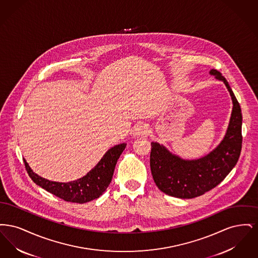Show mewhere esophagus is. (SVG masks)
Here are the masks:
<instances>
[{"mask_svg":"<svg viewBox=\"0 0 258 258\" xmlns=\"http://www.w3.org/2000/svg\"><path fill=\"white\" fill-rule=\"evenodd\" d=\"M147 125L144 123H139L135 126L134 136H143V135H147Z\"/></svg>","mask_w":258,"mask_h":258,"instance_id":"obj_1","label":"esophagus"}]
</instances>
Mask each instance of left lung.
Returning <instances> with one entry per match:
<instances>
[{"label":"left lung","instance_id":"obj_1","mask_svg":"<svg viewBox=\"0 0 258 258\" xmlns=\"http://www.w3.org/2000/svg\"><path fill=\"white\" fill-rule=\"evenodd\" d=\"M211 75L222 81L233 102L229 124L220 145L198 160H183L163 145L152 142L150 166L154 181L170 197L195 198L217 186L233 169L242 149V113L240 104L227 80L217 70Z\"/></svg>","mask_w":258,"mask_h":258}]
</instances>
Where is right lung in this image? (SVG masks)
Returning a JSON list of instances; mask_svg holds the SVG:
<instances>
[{"label":"right lung","mask_w":258,"mask_h":258,"mask_svg":"<svg viewBox=\"0 0 258 258\" xmlns=\"http://www.w3.org/2000/svg\"><path fill=\"white\" fill-rule=\"evenodd\" d=\"M125 146V143H122L111 148L98 161V164L84 177L69 183L46 180L33 171L26 160L23 159V160L29 176L37 185L64 201L82 204L98 198L106 190L112 180L117 160Z\"/></svg>","instance_id":"1"}]
</instances>
